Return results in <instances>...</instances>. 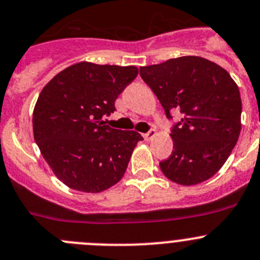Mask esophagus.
I'll use <instances>...</instances> for the list:
<instances>
[{"mask_svg": "<svg viewBox=\"0 0 260 260\" xmlns=\"http://www.w3.org/2000/svg\"><path fill=\"white\" fill-rule=\"evenodd\" d=\"M155 135H156V131H155V129H150L149 132L144 133V135H142V136H144V138H145V140H146V141H151L152 138L155 137Z\"/></svg>", "mask_w": 260, "mask_h": 260, "instance_id": "obj_1", "label": "esophagus"}]
</instances>
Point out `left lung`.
I'll return each mask as SVG.
<instances>
[{
    "label": "left lung",
    "mask_w": 260,
    "mask_h": 260,
    "mask_svg": "<svg viewBox=\"0 0 260 260\" xmlns=\"http://www.w3.org/2000/svg\"><path fill=\"white\" fill-rule=\"evenodd\" d=\"M166 115L179 110L172 128L173 151L160 161L167 178L192 186L214 176L234 150L241 131V97L227 70L200 56H182L140 68Z\"/></svg>",
    "instance_id": "left-lung-1"
}]
</instances>
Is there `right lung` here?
Wrapping results in <instances>:
<instances>
[{
	"label": "right lung",
	"instance_id": "obj_1",
	"mask_svg": "<svg viewBox=\"0 0 260 260\" xmlns=\"http://www.w3.org/2000/svg\"><path fill=\"white\" fill-rule=\"evenodd\" d=\"M136 67L82 61L43 87L33 111L35 140L50 168L73 190L101 192L122 179L144 138L136 131L105 125L103 116L137 77Z\"/></svg>",
	"mask_w": 260,
	"mask_h": 260
}]
</instances>
